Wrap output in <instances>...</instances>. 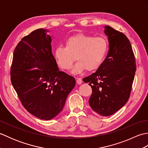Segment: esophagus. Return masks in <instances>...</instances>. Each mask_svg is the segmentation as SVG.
I'll use <instances>...</instances> for the list:
<instances>
[{
	"mask_svg": "<svg viewBox=\"0 0 148 148\" xmlns=\"http://www.w3.org/2000/svg\"><path fill=\"white\" fill-rule=\"evenodd\" d=\"M76 83H77L78 84H81V83H83L82 79H81V78H77V79H76Z\"/></svg>",
	"mask_w": 148,
	"mask_h": 148,
	"instance_id": "34e87169",
	"label": "esophagus"
}]
</instances>
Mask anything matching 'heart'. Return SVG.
Returning <instances> with one entry per match:
<instances>
[{
	"label": "heart",
	"mask_w": 148,
	"mask_h": 148,
	"mask_svg": "<svg viewBox=\"0 0 148 148\" xmlns=\"http://www.w3.org/2000/svg\"><path fill=\"white\" fill-rule=\"evenodd\" d=\"M109 49V43L102 37H94L79 33L69 37L65 46H58L55 50V56L58 65L66 71L72 68L76 60L73 72L95 71L100 67Z\"/></svg>",
	"instance_id": "obj_1"
}]
</instances>
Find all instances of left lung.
<instances>
[{
    "mask_svg": "<svg viewBox=\"0 0 148 148\" xmlns=\"http://www.w3.org/2000/svg\"><path fill=\"white\" fill-rule=\"evenodd\" d=\"M104 32L109 40L107 57L95 73L83 78V81L92 87L89 103L93 111L108 116L129 99L136 62L130 40L124 34L109 26L105 27Z\"/></svg>",
    "mask_w": 148,
    "mask_h": 148,
    "instance_id": "1",
    "label": "left lung"
}]
</instances>
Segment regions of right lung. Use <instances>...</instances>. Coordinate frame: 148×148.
<instances>
[{"label":"right lung","instance_id":"obj_1","mask_svg":"<svg viewBox=\"0 0 148 148\" xmlns=\"http://www.w3.org/2000/svg\"><path fill=\"white\" fill-rule=\"evenodd\" d=\"M39 29L16 46L11 81L22 105L30 114L49 120L60 112L76 84L74 78L58 70L51 52V37ZM37 67V69L31 68Z\"/></svg>","mask_w":148,"mask_h":148}]
</instances>
